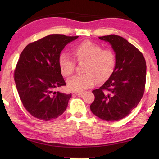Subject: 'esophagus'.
Listing matches in <instances>:
<instances>
[{"mask_svg":"<svg viewBox=\"0 0 159 159\" xmlns=\"http://www.w3.org/2000/svg\"><path fill=\"white\" fill-rule=\"evenodd\" d=\"M74 94H76V95H82L83 93H84V92H83V91H80V92H74Z\"/></svg>","mask_w":159,"mask_h":159,"instance_id":"1","label":"esophagus"}]
</instances>
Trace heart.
Masks as SVG:
<instances>
[{"label": "heart", "instance_id": "b5f03b06", "mask_svg": "<svg viewBox=\"0 0 159 159\" xmlns=\"http://www.w3.org/2000/svg\"><path fill=\"white\" fill-rule=\"evenodd\" d=\"M72 54L78 62L85 61L84 74L77 75L67 81L70 90L80 92L95 85L98 80L103 82L114 73L116 56L110 48L102 49V45L90 41L80 43L72 48ZM61 72L65 76L74 74L76 62L66 53H61L58 60Z\"/></svg>", "mask_w": 159, "mask_h": 159}]
</instances>
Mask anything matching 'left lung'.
Segmentation results:
<instances>
[{
	"mask_svg": "<svg viewBox=\"0 0 159 159\" xmlns=\"http://www.w3.org/2000/svg\"><path fill=\"white\" fill-rule=\"evenodd\" d=\"M109 42L116 56L114 73L98 89L90 110L107 121H117L127 116L138 106L146 83V61L142 53L127 40L117 35L100 36Z\"/></svg>",
	"mask_w": 159,
	"mask_h": 159,
	"instance_id": "1",
	"label": "left lung"
}]
</instances>
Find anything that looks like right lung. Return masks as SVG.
I'll return each mask as SVG.
<instances>
[{
	"mask_svg": "<svg viewBox=\"0 0 159 159\" xmlns=\"http://www.w3.org/2000/svg\"><path fill=\"white\" fill-rule=\"evenodd\" d=\"M79 36L49 35L31 43L21 52L15 81L23 106L38 119L48 121L65 111L71 94L55 91L66 85L58 60L66 44Z\"/></svg>",
	"mask_w": 159,
	"mask_h": 159,
	"instance_id": "obj_1",
	"label": "right lung"
}]
</instances>
